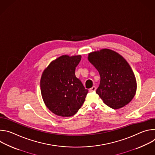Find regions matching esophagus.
Listing matches in <instances>:
<instances>
[{
  "mask_svg": "<svg viewBox=\"0 0 155 155\" xmlns=\"http://www.w3.org/2000/svg\"><path fill=\"white\" fill-rule=\"evenodd\" d=\"M96 86H93L91 88H90L89 91H90V92H94L96 91Z\"/></svg>",
  "mask_w": 155,
  "mask_h": 155,
  "instance_id": "34e87169",
  "label": "esophagus"
}]
</instances>
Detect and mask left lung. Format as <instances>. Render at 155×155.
Segmentation results:
<instances>
[{"label": "left lung", "instance_id": "1", "mask_svg": "<svg viewBox=\"0 0 155 155\" xmlns=\"http://www.w3.org/2000/svg\"><path fill=\"white\" fill-rule=\"evenodd\" d=\"M88 60L99 73L101 81L96 93L104 102L113 109L129 104L136 94L137 84L127 61L108 49L90 53Z\"/></svg>", "mask_w": 155, "mask_h": 155}]
</instances>
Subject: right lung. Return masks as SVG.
Returning a JSON list of instances; mask_svg holds the SVG:
<instances>
[{"label": "right lung", "mask_w": 155, "mask_h": 155, "mask_svg": "<svg viewBox=\"0 0 155 155\" xmlns=\"http://www.w3.org/2000/svg\"><path fill=\"white\" fill-rule=\"evenodd\" d=\"M80 55L62 56L51 62L40 80L41 96L48 108L55 115L72 117L83 104L88 92L75 71Z\"/></svg>", "instance_id": "right-lung-1"}]
</instances>
